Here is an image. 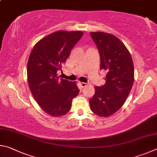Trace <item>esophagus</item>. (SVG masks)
Here are the masks:
<instances>
[{"label": "esophagus", "mask_w": 157, "mask_h": 157, "mask_svg": "<svg viewBox=\"0 0 157 157\" xmlns=\"http://www.w3.org/2000/svg\"><path fill=\"white\" fill-rule=\"evenodd\" d=\"M81 84V87H86L87 86V83H80Z\"/></svg>", "instance_id": "1"}]
</instances>
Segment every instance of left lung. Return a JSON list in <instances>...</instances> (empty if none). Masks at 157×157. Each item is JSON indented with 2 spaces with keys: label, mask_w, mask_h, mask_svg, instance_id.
I'll use <instances>...</instances> for the list:
<instances>
[{
  "label": "left lung",
  "mask_w": 157,
  "mask_h": 157,
  "mask_svg": "<svg viewBox=\"0 0 157 157\" xmlns=\"http://www.w3.org/2000/svg\"><path fill=\"white\" fill-rule=\"evenodd\" d=\"M101 59V70L106 71L105 83L95 87L90 99L92 111L108 117L121 108L134 82V65L131 54L119 38L105 32H91Z\"/></svg>",
  "instance_id": "1"
}]
</instances>
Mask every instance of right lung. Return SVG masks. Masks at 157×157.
Segmentation results:
<instances>
[{
	"instance_id": "obj_1",
	"label": "right lung",
	"mask_w": 157,
	"mask_h": 157,
	"mask_svg": "<svg viewBox=\"0 0 157 157\" xmlns=\"http://www.w3.org/2000/svg\"><path fill=\"white\" fill-rule=\"evenodd\" d=\"M81 31H58L36 44L27 62V81L34 99L41 109L53 117L70 110L71 101L79 93L76 82L57 76V71L83 36Z\"/></svg>"
}]
</instances>
